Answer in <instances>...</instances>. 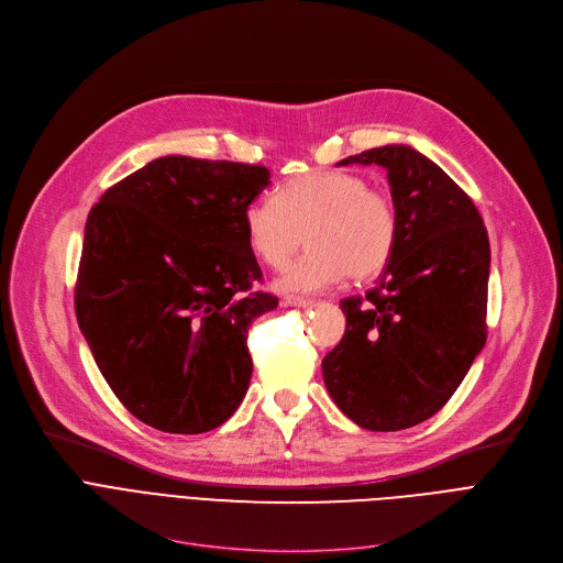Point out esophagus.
I'll return each instance as SVG.
<instances>
[{
  "label": "esophagus",
  "instance_id": "obj_1",
  "mask_svg": "<svg viewBox=\"0 0 563 563\" xmlns=\"http://www.w3.org/2000/svg\"><path fill=\"white\" fill-rule=\"evenodd\" d=\"M283 306H294V308H306V306H310V301H308V299H303V297H285V299H283Z\"/></svg>",
  "mask_w": 563,
  "mask_h": 563
}]
</instances>
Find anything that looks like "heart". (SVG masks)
Returning a JSON list of instances; mask_svg holds the SVG:
<instances>
[{"mask_svg":"<svg viewBox=\"0 0 563 563\" xmlns=\"http://www.w3.org/2000/svg\"><path fill=\"white\" fill-rule=\"evenodd\" d=\"M251 251L280 269L303 244L310 251L276 278V289L310 294L342 278L369 280L386 272L399 219L393 198L346 170H312L285 183L276 202L253 200L244 210Z\"/></svg>","mask_w":563,"mask_h":563,"instance_id":"heart-1","label":"heart"}]
</instances>
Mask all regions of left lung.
I'll list each match as a JSON object with an SVG mask.
<instances>
[{
	"label": "left lung",
	"instance_id": "left-lung-1",
	"mask_svg": "<svg viewBox=\"0 0 563 563\" xmlns=\"http://www.w3.org/2000/svg\"><path fill=\"white\" fill-rule=\"evenodd\" d=\"M346 164L388 170L399 240L378 285L340 301L346 331L321 361L323 383L358 427L401 431L450 401L486 344L488 232L470 196L410 145Z\"/></svg>",
	"mask_w": 563,
	"mask_h": 563
}]
</instances>
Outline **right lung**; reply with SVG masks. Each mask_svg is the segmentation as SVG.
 <instances>
[{
    "mask_svg": "<svg viewBox=\"0 0 563 563\" xmlns=\"http://www.w3.org/2000/svg\"><path fill=\"white\" fill-rule=\"evenodd\" d=\"M269 183L264 166L168 155L86 219L79 329L113 395L153 429L212 431L249 390V327L278 299L253 291L244 210Z\"/></svg>",
    "mask_w": 563,
    "mask_h": 563,
    "instance_id": "add662e5",
    "label": "right lung"
}]
</instances>
